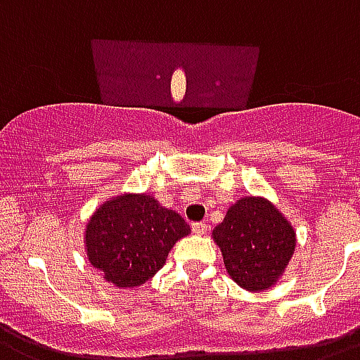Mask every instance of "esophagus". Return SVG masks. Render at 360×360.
<instances>
[{
    "label": "esophagus",
    "instance_id": "1",
    "mask_svg": "<svg viewBox=\"0 0 360 360\" xmlns=\"http://www.w3.org/2000/svg\"><path fill=\"white\" fill-rule=\"evenodd\" d=\"M207 229H208V225L205 221L192 223V231H194L195 234H199V236H201V234H205V232H207Z\"/></svg>",
    "mask_w": 360,
    "mask_h": 360
}]
</instances>
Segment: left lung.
<instances>
[{
    "label": "left lung",
    "instance_id": "8db88e82",
    "mask_svg": "<svg viewBox=\"0 0 360 360\" xmlns=\"http://www.w3.org/2000/svg\"><path fill=\"white\" fill-rule=\"evenodd\" d=\"M226 273L247 291H265L295 252V231L264 198H241L212 232Z\"/></svg>",
    "mask_w": 360,
    "mask_h": 360
}]
</instances>
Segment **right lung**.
<instances>
[{
  "label": "right lung",
  "mask_w": 360,
  "mask_h": 360,
  "mask_svg": "<svg viewBox=\"0 0 360 360\" xmlns=\"http://www.w3.org/2000/svg\"><path fill=\"white\" fill-rule=\"evenodd\" d=\"M186 234L188 223L152 195H117L87 223V256L108 282L135 288L162 269L175 241Z\"/></svg>",
  "instance_id": "obj_1"
}]
</instances>
